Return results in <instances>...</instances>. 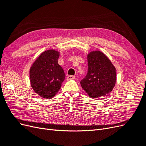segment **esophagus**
<instances>
[{"instance_id": "34e87169", "label": "esophagus", "mask_w": 146, "mask_h": 146, "mask_svg": "<svg viewBox=\"0 0 146 146\" xmlns=\"http://www.w3.org/2000/svg\"><path fill=\"white\" fill-rule=\"evenodd\" d=\"M75 77L74 76H68L67 77V80H72V79H74Z\"/></svg>"}]
</instances>
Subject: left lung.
Masks as SVG:
<instances>
[{"label":"left lung","instance_id":"obj_1","mask_svg":"<svg viewBox=\"0 0 146 146\" xmlns=\"http://www.w3.org/2000/svg\"><path fill=\"white\" fill-rule=\"evenodd\" d=\"M116 81V69L100 51L88 55V73L80 82L81 86L92 98H99L111 92Z\"/></svg>","mask_w":146,"mask_h":146}]
</instances>
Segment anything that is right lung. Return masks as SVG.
Returning a JSON list of instances; mask_svg holds the SVG:
<instances>
[{
  "label": "right lung",
  "mask_w": 146,
  "mask_h": 146,
  "mask_svg": "<svg viewBox=\"0 0 146 146\" xmlns=\"http://www.w3.org/2000/svg\"><path fill=\"white\" fill-rule=\"evenodd\" d=\"M60 54L55 50L42 52L30 70L34 91L45 99H51L58 92L64 80L65 74L58 63Z\"/></svg>",
  "instance_id": "add662e5"
}]
</instances>
